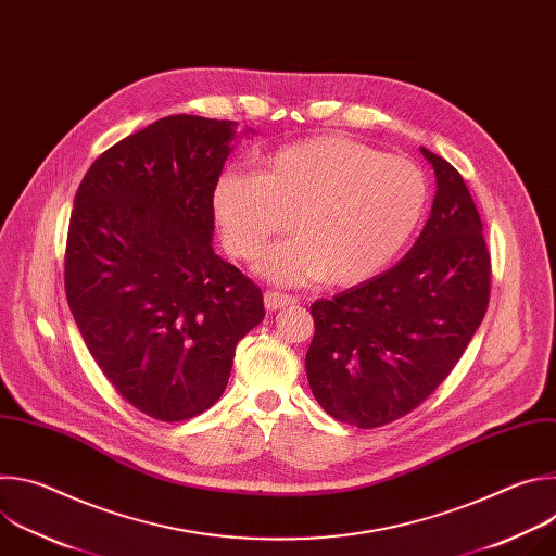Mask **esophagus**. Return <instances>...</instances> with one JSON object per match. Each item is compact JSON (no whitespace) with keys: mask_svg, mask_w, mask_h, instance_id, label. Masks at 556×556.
Instances as JSON below:
<instances>
[{"mask_svg":"<svg viewBox=\"0 0 556 556\" xmlns=\"http://www.w3.org/2000/svg\"><path fill=\"white\" fill-rule=\"evenodd\" d=\"M264 303H266L268 309H281L286 305L296 303V299L292 294H283V292H277V290H266L264 292Z\"/></svg>","mask_w":556,"mask_h":556,"instance_id":"34e87169","label":"esophagus"}]
</instances>
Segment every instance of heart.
I'll return each mask as SVG.
<instances>
[{
	"label": "heart",
	"mask_w": 556,
	"mask_h": 556,
	"mask_svg": "<svg viewBox=\"0 0 556 556\" xmlns=\"http://www.w3.org/2000/svg\"><path fill=\"white\" fill-rule=\"evenodd\" d=\"M422 172L345 136L286 144L260 165V176L228 169L211 206L230 255L253 260L273 235L260 273L279 283L321 279L356 286L382 273L412 242L427 211Z\"/></svg>",
	"instance_id": "obj_1"
}]
</instances>
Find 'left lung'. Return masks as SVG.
Masks as SVG:
<instances>
[{
	"label": "left lung",
	"instance_id": "8db88e82",
	"mask_svg": "<svg viewBox=\"0 0 556 556\" xmlns=\"http://www.w3.org/2000/svg\"><path fill=\"white\" fill-rule=\"evenodd\" d=\"M420 151L438 189L412 251L393 268L309 307V389L332 418L358 429L389 425L425 403L489 307L491 255L480 213L457 169Z\"/></svg>",
	"mask_w": 556,
	"mask_h": 556
}]
</instances>
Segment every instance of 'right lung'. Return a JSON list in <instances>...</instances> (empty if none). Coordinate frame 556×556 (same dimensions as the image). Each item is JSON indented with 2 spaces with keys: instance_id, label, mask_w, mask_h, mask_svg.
I'll use <instances>...</instances> for the list:
<instances>
[{
  "instance_id": "right-lung-1",
  "label": "right lung",
  "mask_w": 556,
  "mask_h": 556,
  "mask_svg": "<svg viewBox=\"0 0 556 556\" xmlns=\"http://www.w3.org/2000/svg\"><path fill=\"white\" fill-rule=\"evenodd\" d=\"M235 138V121L161 118L101 153L74 195L67 305L116 391L163 422L217 403L266 316L262 290L211 247Z\"/></svg>"
}]
</instances>
